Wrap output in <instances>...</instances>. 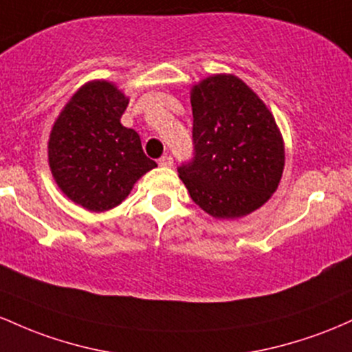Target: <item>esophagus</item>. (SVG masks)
Here are the masks:
<instances>
[{
	"instance_id": "1",
	"label": "esophagus",
	"mask_w": 352,
	"mask_h": 352,
	"mask_svg": "<svg viewBox=\"0 0 352 352\" xmlns=\"http://www.w3.org/2000/svg\"><path fill=\"white\" fill-rule=\"evenodd\" d=\"M157 163H160V166H163V168H171V166H173V157L168 156V155H164V156H161L160 160H157Z\"/></svg>"
}]
</instances>
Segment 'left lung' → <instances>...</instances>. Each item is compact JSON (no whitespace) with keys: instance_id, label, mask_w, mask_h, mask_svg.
<instances>
[{"instance_id":"obj_1","label":"left lung","mask_w":352,"mask_h":352,"mask_svg":"<svg viewBox=\"0 0 352 352\" xmlns=\"http://www.w3.org/2000/svg\"><path fill=\"white\" fill-rule=\"evenodd\" d=\"M191 106L195 153L177 168L191 199L219 219L261 208L284 168L283 138L270 109L232 74L196 85Z\"/></svg>"}]
</instances>
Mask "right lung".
I'll use <instances>...</instances> for the list:
<instances>
[{"instance_id":"add662e5","label":"right lung","mask_w":352,"mask_h":352,"mask_svg":"<svg viewBox=\"0 0 352 352\" xmlns=\"http://www.w3.org/2000/svg\"><path fill=\"white\" fill-rule=\"evenodd\" d=\"M128 98L108 81H91L65 106L50 136V168L59 189L80 206L101 212L123 203L156 163L140 134L121 124Z\"/></svg>"}]
</instances>
